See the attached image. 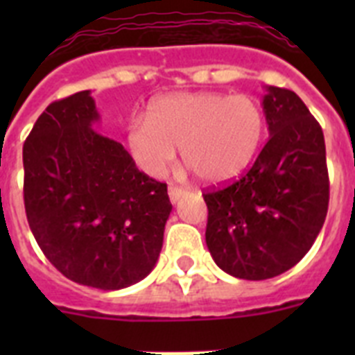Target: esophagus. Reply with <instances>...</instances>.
<instances>
[{
  "label": "esophagus",
  "mask_w": 355,
  "mask_h": 355,
  "mask_svg": "<svg viewBox=\"0 0 355 355\" xmlns=\"http://www.w3.org/2000/svg\"><path fill=\"white\" fill-rule=\"evenodd\" d=\"M184 193H187V190H183V188L174 187V184H172V187H168V199H171L172 205H175V202H178V200L184 196Z\"/></svg>",
  "instance_id": "obj_1"
}]
</instances>
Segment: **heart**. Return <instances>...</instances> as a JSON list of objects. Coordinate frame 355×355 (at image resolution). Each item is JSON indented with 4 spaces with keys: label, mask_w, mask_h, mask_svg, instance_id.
<instances>
[{
    "label": "heart",
    "mask_w": 355,
    "mask_h": 355,
    "mask_svg": "<svg viewBox=\"0 0 355 355\" xmlns=\"http://www.w3.org/2000/svg\"><path fill=\"white\" fill-rule=\"evenodd\" d=\"M265 128V112L249 94L175 92L153 99L147 117L131 119L126 144L150 178L167 174L181 147L183 162L200 180L224 184L252 163Z\"/></svg>",
    "instance_id": "1"
}]
</instances>
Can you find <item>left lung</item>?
I'll return each mask as SVG.
<instances>
[{
  "mask_svg": "<svg viewBox=\"0 0 355 355\" xmlns=\"http://www.w3.org/2000/svg\"><path fill=\"white\" fill-rule=\"evenodd\" d=\"M265 90L268 142L236 183L205 193L213 261L247 281L275 277L297 265L329 208L324 131L297 94Z\"/></svg>",
  "mask_w": 355,
  "mask_h": 355,
  "instance_id": "obj_1",
  "label": "left lung"
}]
</instances>
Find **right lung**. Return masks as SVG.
<instances>
[{
	"mask_svg": "<svg viewBox=\"0 0 355 355\" xmlns=\"http://www.w3.org/2000/svg\"><path fill=\"white\" fill-rule=\"evenodd\" d=\"M90 90L55 101L23 147L24 208L44 256L97 290L137 284L156 266L172 211L167 184L97 133Z\"/></svg>",
	"mask_w": 355,
	"mask_h": 355,
	"instance_id": "add662e5",
	"label": "right lung"
}]
</instances>
